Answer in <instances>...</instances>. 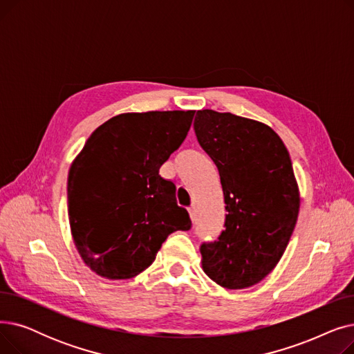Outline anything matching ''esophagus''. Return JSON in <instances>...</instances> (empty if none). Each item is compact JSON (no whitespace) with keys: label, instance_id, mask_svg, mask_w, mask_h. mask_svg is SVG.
Instances as JSON below:
<instances>
[{"label":"esophagus","instance_id":"34e87169","mask_svg":"<svg viewBox=\"0 0 354 354\" xmlns=\"http://www.w3.org/2000/svg\"><path fill=\"white\" fill-rule=\"evenodd\" d=\"M189 215H191V219L195 221V218H196V209H195V207H191V208H189Z\"/></svg>","mask_w":354,"mask_h":354}]
</instances>
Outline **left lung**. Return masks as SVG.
I'll list each match as a JSON object with an SVG mask.
<instances>
[{"label":"left lung","instance_id":"left-lung-1","mask_svg":"<svg viewBox=\"0 0 354 354\" xmlns=\"http://www.w3.org/2000/svg\"><path fill=\"white\" fill-rule=\"evenodd\" d=\"M195 133L215 162L225 230L201 245L202 270L227 290L263 281L280 261L300 211V191L281 138L258 120L198 110Z\"/></svg>","mask_w":354,"mask_h":354}]
</instances>
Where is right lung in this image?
I'll return each instance as SVG.
<instances>
[{
	"mask_svg": "<svg viewBox=\"0 0 354 354\" xmlns=\"http://www.w3.org/2000/svg\"><path fill=\"white\" fill-rule=\"evenodd\" d=\"M195 110L122 113L90 135L71 162L68 222L83 263L107 280L151 266L167 235L191 228L160 166L187 138Z\"/></svg>",
	"mask_w": 354,
	"mask_h": 354,
	"instance_id": "right-lung-1",
	"label": "right lung"
}]
</instances>
